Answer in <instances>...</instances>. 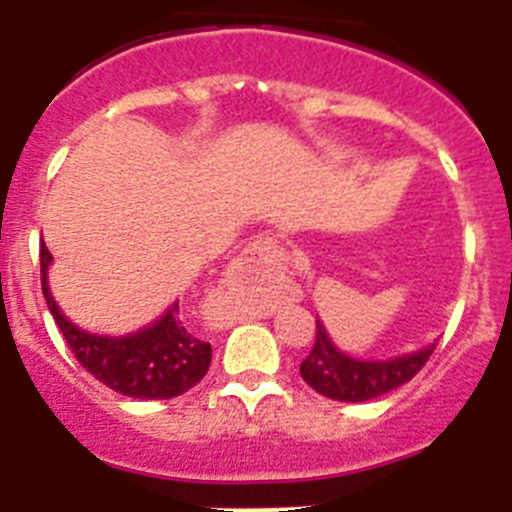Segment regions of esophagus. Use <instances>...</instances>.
I'll use <instances>...</instances> for the list:
<instances>
[{
	"instance_id": "34e87169",
	"label": "esophagus",
	"mask_w": 512,
	"mask_h": 512,
	"mask_svg": "<svg viewBox=\"0 0 512 512\" xmlns=\"http://www.w3.org/2000/svg\"><path fill=\"white\" fill-rule=\"evenodd\" d=\"M243 261L261 266H282L287 261V253L274 235H256L243 251Z\"/></svg>"
}]
</instances>
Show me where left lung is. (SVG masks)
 Masks as SVG:
<instances>
[{
  "mask_svg": "<svg viewBox=\"0 0 512 512\" xmlns=\"http://www.w3.org/2000/svg\"><path fill=\"white\" fill-rule=\"evenodd\" d=\"M433 348L436 343L387 361L351 359L333 346L323 323L315 320V346L300 364V374L312 390L330 400L366 402L410 382L431 359Z\"/></svg>",
  "mask_w": 512,
  "mask_h": 512,
  "instance_id": "1",
  "label": "left lung"
}]
</instances>
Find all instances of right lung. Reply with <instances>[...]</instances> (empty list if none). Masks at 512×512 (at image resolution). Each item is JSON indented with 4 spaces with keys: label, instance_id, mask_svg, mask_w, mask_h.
I'll list each match as a JSON object with an SVG mask.
<instances>
[{
    "label": "right lung",
    "instance_id": "1",
    "mask_svg": "<svg viewBox=\"0 0 512 512\" xmlns=\"http://www.w3.org/2000/svg\"><path fill=\"white\" fill-rule=\"evenodd\" d=\"M53 256L40 243V284L53 320L76 356L94 379L110 390L138 400H169L192 390L210 369L212 346L194 336L179 315V302L166 315L130 336H97L71 323L56 305L48 287Z\"/></svg>",
    "mask_w": 512,
    "mask_h": 512
}]
</instances>
